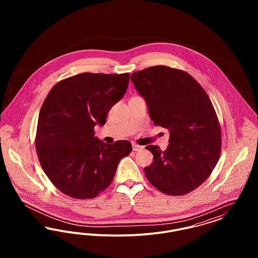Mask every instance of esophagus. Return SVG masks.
Wrapping results in <instances>:
<instances>
[{
	"label": "esophagus",
	"mask_w": 258,
	"mask_h": 258,
	"mask_svg": "<svg viewBox=\"0 0 258 258\" xmlns=\"http://www.w3.org/2000/svg\"><path fill=\"white\" fill-rule=\"evenodd\" d=\"M143 148H144V146H140V145H137V144H133V150L135 151V152L141 151Z\"/></svg>",
	"instance_id": "34e87169"
}]
</instances>
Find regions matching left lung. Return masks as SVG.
Returning <instances> with one entry per match:
<instances>
[{"label":"left lung","instance_id":"8db88e82","mask_svg":"<svg viewBox=\"0 0 258 258\" xmlns=\"http://www.w3.org/2000/svg\"><path fill=\"white\" fill-rule=\"evenodd\" d=\"M131 80L151 120L169 131L166 150L146 147L154 156L144 168L148 180L165 195L188 194L206 181L221 155V127L208 95L191 75L165 66L136 72Z\"/></svg>","mask_w":258,"mask_h":258}]
</instances>
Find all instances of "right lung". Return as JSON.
<instances>
[{
    "mask_svg": "<svg viewBox=\"0 0 258 258\" xmlns=\"http://www.w3.org/2000/svg\"><path fill=\"white\" fill-rule=\"evenodd\" d=\"M130 74H76L52 88L38 115V160L62 194L97 197L111 184L119 161L131 154L130 141L107 144L95 136L111 107L126 92Z\"/></svg>",
    "mask_w": 258,
    "mask_h": 258,
    "instance_id": "right-lung-1",
    "label": "right lung"
}]
</instances>
